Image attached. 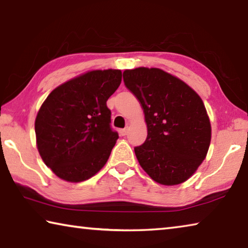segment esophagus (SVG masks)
<instances>
[{
  "instance_id": "obj_1",
  "label": "esophagus",
  "mask_w": 248,
  "mask_h": 248,
  "mask_svg": "<svg viewBox=\"0 0 248 248\" xmlns=\"http://www.w3.org/2000/svg\"><path fill=\"white\" fill-rule=\"evenodd\" d=\"M119 132H120V136H127V133H128V129H127V128L121 129Z\"/></svg>"
}]
</instances>
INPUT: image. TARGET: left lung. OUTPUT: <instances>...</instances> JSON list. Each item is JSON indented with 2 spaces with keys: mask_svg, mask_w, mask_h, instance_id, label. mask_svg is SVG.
Listing matches in <instances>:
<instances>
[{
  "mask_svg": "<svg viewBox=\"0 0 248 248\" xmlns=\"http://www.w3.org/2000/svg\"><path fill=\"white\" fill-rule=\"evenodd\" d=\"M124 85L139 99L148 127L134 148L154 182L174 186L190 178L207 156L211 124L200 96L182 79L157 68L124 71Z\"/></svg>",
  "mask_w": 248,
  "mask_h": 248,
  "instance_id": "8db88e82",
  "label": "left lung"
}]
</instances>
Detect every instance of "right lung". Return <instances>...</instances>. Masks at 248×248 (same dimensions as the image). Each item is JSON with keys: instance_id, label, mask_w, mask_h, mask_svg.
Here are the masks:
<instances>
[{"instance_id": "right-lung-1", "label": "right lung", "mask_w": 248, "mask_h": 248, "mask_svg": "<svg viewBox=\"0 0 248 248\" xmlns=\"http://www.w3.org/2000/svg\"><path fill=\"white\" fill-rule=\"evenodd\" d=\"M120 70H93L56 87L35 120L37 149L59 178L79 183L108 161L118 139L106 102L121 83Z\"/></svg>"}]
</instances>
